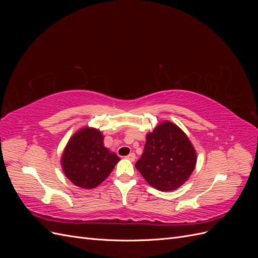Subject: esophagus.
I'll return each mask as SVG.
<instances>
[{"mask_svg":"<svg viewBox=\"0 0 258 258\" xmlns=\"http://www.w3.org/2000/svg\"><path fill=\"white\" fill-rule=\"evenodd\" d=\"M126 158L129 159L130 161H135V160H136V154H135V153H130Z\"/></svg>","mask_w":258,"mask_h":258,"instance_id":"1","label":"esophagus"}]
</instances>
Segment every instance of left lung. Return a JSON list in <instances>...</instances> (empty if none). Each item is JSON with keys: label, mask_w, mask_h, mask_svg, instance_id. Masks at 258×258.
Segmentation results:
<instances>
[{"label": "left lung", "mask_w": 258, "mask_h": 258, "mask_svg": "<svg viewBox=\"0 0 258 258\" xmlns=\"http://www.w3.org/2000/svg\"><path fill=\"white\" fill-rule=\"evenodd\" d=\"M196 162L197 153L188 137L175 123L165 120L146 135L136 168L154 188L169 191L189 178Z\"/></svg>", "instance_id": "obj_1"}]
</instances>
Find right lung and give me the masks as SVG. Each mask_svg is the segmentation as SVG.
<instances>
[{
  "mask_svg": "<svg viewBox=\"0 0 258 258\" xmlns=\"http://www.w3.org/2000/svg\"><path fill=\"white\" fill-rule=\"evenodd\" d=\"M99 129L86 126L70 138L61 156V167L74 185L84 189L99 186L120 159L103 143Z\"/></svg>",
  "mask_w": 258,
  "mask_h": 258,
  "instance_id": "right-lung-1",
  "label": "right lung"
}]
</instances>
